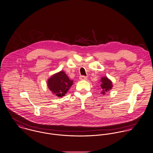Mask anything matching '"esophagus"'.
<instances>
[{
    "label": "esophagus",
    "instance_id": "esophagus-1",
    "mask_svg": "<svg viewBox=\"0 0 153 153\" xmlns=\"http://www.w3.org/2000/svg\"><path fill=\"white\" fill-rule=\"evenodd\" d=\"M80 80H87V77H85V76H80Z\"/></svg>",
    "mask_w": 153,
    "mask_h": 153
}]
</instances>
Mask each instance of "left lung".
Instances as JSON below:
<instances>
[{
	"instance_id": "obj_1",
	"label": "left lung",
	"mask_w": 153,
	"mask_h": 153,
	"mask_svg": "<svg viewBox=\"0 0 153 153\" xmlns=\"http://www.w3.org/2000/svg\"><path fill=\"white\" fill-rule=\"evenodd\" d=\"M113 83L111 80H110L107 77H102L100 79V90L101 93L104 95L106 92L109 91L113 88Z\"/></svg>"
}]
</instances>
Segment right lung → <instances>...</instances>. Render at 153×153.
<instances>
[{
    "label": "right lung",
    "instance_id": "right-lung-1",
    "mask_svg": "<svg viewBox=\"0 0 153 153\" xmlns=\"http://www.w3.org/2000/svg\"><path fill=\"white\" fill-rule=\"evenodd\" d=\"M73 81L71 80L63 70L52 75L48 80V86L53 95L62 97L67 93Z\"/></svg>",
    "mask_w": 153,
    "mask_h": 153
}]
</instances>
